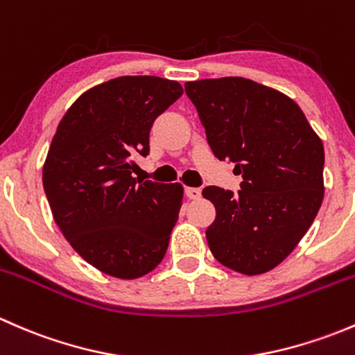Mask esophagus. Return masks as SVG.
<instances>
[{
  "instance_id": "esophagus-1",
  "label": "esophagus",
  "mask_w": 355,
  "mask_h": 355,
  "mask_svg": "<svg viewBox=\"0 0 355 355\" xmlns=\"http://www.w3.org/2000/svg\"><path fill=\"white\" fill-rule=\"evenodd\" d=\"M185 194H187L189 199L196 200V199L200 198V189H198V187H187V189H185Z\"/></svg>"
}]
</instances>
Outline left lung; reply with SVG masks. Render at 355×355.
<instances>
[{"label":"left lung","mask_w":355,"mask_h":355,"mask_svg":"<svg viewBox=\"0 0 355 355\" xmlns=\"http://www.w3.org/2000/svg\"><path fill=\"white\" fill-rule=\"evenodd\" d=\"M207 142L235 163L244 182L234 194L209 185L202 196L216 218L211 252L237 273L273 270L309 230L324 198V148L293 99L244 77L187 82Z\"/></svg>","instance_id":"8db88e82"}]
</instances>
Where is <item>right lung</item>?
I'll return each mask as SVG.
<instances>
[{"label":"right lung","mask_w":355,"mask_h":355,"mask_svg":"<svg viewBox=\"0 0 355 355\" xmlns=\"http://www.w3.org/2000/svg\"><path fill=\"white\" fill-rule=\"evenodd\" d=\"M182 94L168 78H111L75 99L49 146L42 185L55 223L110 277H144L166 254L184 187L137 180L132 170L134 157L149 153L155 120Z\"/></svg>","instance_id":"add662e5"}]
</instances>
